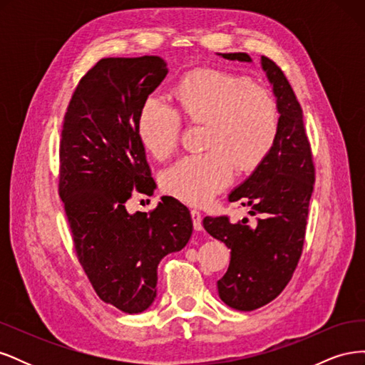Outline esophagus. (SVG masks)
<instances>
[{"instance_id":"1","label":"esophagus","mask_w":365,"mask_h":365,"mask_svg":"<svg viewBox=\"0 0 365 365\" xmlns=\"http://www.w3.org/2000/svg\"><path fill=\"white\" fill-rule=\"evenodd\" d=\"M190 215H192V220H193V228L196 231H201L202 230V213L197 212V210H192Z\"/></svg>"}]
</instances>
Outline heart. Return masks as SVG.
Instances as JSON below:
<instances>
[{"instance_id": "heart-1", "label": "heart", "mask_w": 365, "mask_h": 365, "mask_svg": "<svg viewBox=\"0 0 365 365\" xmlns=\"http://www.w3.org/2000/svg\"><path fill=\"white\" fill-rule=\"evenodd\" d=\"M181 113L195 123L207 121V152L190 153L161 173V189L190 205H205L228 187L236 168L257 169L275 146L280 111L274 96L250 77L200 68L184 74L175 88ZM182 117L158 94L143 101L137 117L140 143L155 158H165L181 138Z\"/></svg>"}]
</instances>
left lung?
I'll return each instance as SVG.
<instances>
[{"instance_id":"left-lung-1","label":"left lung","mask_w":365,"mask_h":365,"mask_svg":"<svg viewBox=\"0 0 365 365\" xmlns=\"http://www.w3.org/2000/svg\"><path fill=\"white\" fill-rule=\"evenodd\" d=\"M219 56L251 62L247 53ZM262 68L277 98L279 137L268 158L228 196L230 202L250 207V215L259 216L257 222L250 224L244 217L231 224L228 216L202 220L207 233L231 250L228 269L217 280L220 300L244 312L272 302L292 279L303 251L315 182L311 143L292 86L269 58L262 56Z\"/></svg>"}]
</instances>
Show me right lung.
I'll return each mask as SVG.
<instances>
[{
    "instance_id": "1",
    "label": "right lung",
    "mask_w": 365,
    "mask_h": 365,
    "mask_svg": "<svg viewBox=\"0 0 365 365\" xmlns=\"http://www.w3.org/2000/svg\"><path fill=\"white\" fill-rule=\"evenodd\" d=\"M168 74L160 56L105 58L76 86L59 145V196L74 250L96 294L125 314L157 297V268L192 236L189 208L163 196L152 212L128 213L137 190L155 189L137 135L143 101Z\"/></svg>"
}]
</instances>
